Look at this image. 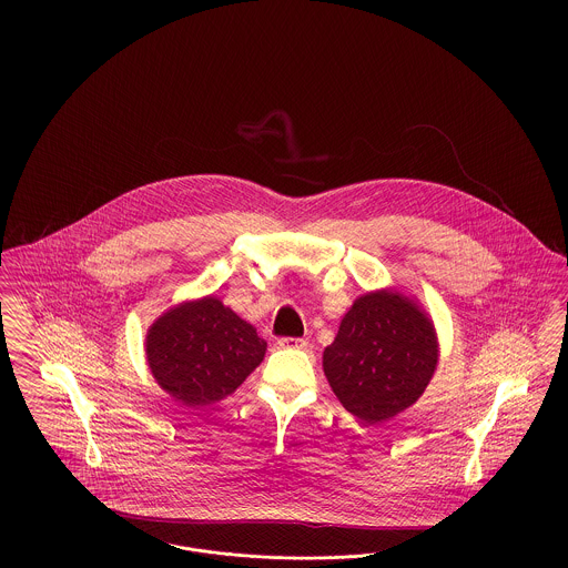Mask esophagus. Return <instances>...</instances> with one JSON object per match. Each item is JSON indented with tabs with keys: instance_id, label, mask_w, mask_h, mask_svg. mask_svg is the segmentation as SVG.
<instances>
[{
	"instance_id": "esophagus-1",
	"label": "esophagus",
	"mask_w": 568,
	"mask_h": 568,
	"mask_svg": "<svg viewBox=\"0 0 568 568\" xmlns=\"http://www.w3.org/2000/svg\"><path fill=\"white\" fill-rule=\"evenodd\" d=\"M278 347H283V349H306L308 341L306 338H294V336H281Z\"/></svg>"
}]
</instances>
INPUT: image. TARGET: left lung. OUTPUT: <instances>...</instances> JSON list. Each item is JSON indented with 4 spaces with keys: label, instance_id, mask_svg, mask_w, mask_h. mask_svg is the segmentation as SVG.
Listing matches in <instances>:
<instances>
[{
    "label": "left lung",
    "instance_id": "1",
    "mask_svg": "<svg viewBox=\"0 0 568 568\" xmlns=\"http://www.w3.org/2000/svg\"><path fill=\"white\" fill-rule=\"evenodd\" d=\"M438 359L434 327L406 297L378 292L355 300L324 352V373L343 406L364 424L413 405Z\"/></svg>",
    "mask_w": 568,
    "mask_h": 568
}]
</instances>
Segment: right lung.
<instances>
[{"mask_svg": "<svg viewBox=\"0 0 568 568\" xmlns=\"http://www.w3.org/2000/svg\"><path fill=\"white\" fill-rule=\"evenodd\" d=\"M266 341L216 297L187 302L158 320L146 336L153 377L187 406L227 398L264 359Z\"/></svg>", "mask_w": 568, "mask_h": 568, "instance_id": "obj_1", "label": "right lung"}]
</instances>
